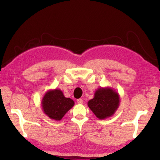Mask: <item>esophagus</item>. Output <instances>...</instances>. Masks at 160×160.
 I'll return each instance as SVG.
<instances>
[{
	"label": "esophagus",
	"mask_w": 160,
	"mask_h": 160,
	"mask_svg": "<svg viewBox=\"0 0 160 160\" xmlns=\"http://www.w3.org/2000/svg\"><path fill=\"white\" fill-rule=\"evenodd\" d=\"M77 103L78 104H82L83 103V100L81 99V98H80V99H78L77 100Z\"/></svg>",
	"instance_id": "1"
}]
</instances>
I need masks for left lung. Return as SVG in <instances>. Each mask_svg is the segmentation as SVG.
Returning <instances> with one entry per match:
<instances>
[{
	"instance_id": "left-lung-1",
	"label": "left lung",
	"mask_w": 160,
	"mask_h": 160,
	"mask_svg": "<svg viewBox=\"0 0 160 160\" xmlns=\"http://www.w3.org/2000/svg\"><path fill=\"white\" fill-rule=\"evenodd\" d=\"M120 103V97L116 91L111 87H100L87 104L98 119L104 120L114 115Z\"/></svg>"
}]
</instances>
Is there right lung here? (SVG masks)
<instances>
[{"label": "right lung", "mask_w": 160, "mask_h": 160, "mask_svg": "<svg viewBox=\"0 0 160 160\" xmlns=\"http://www.w3.org/2000/svg\"><path fill=\"white\" fill-rule=\"evenodd\" d=\"M74 104V101L69 98L64 97L62 91L59 89L47 91L41 102L44 113L56 121L62 120Z\"/></svg>", "instance_id": "obj_1"}]
</instances>
